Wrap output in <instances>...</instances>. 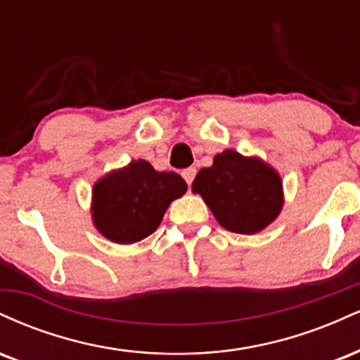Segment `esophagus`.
<instances>
[{
  "label": "esophagus",
  "instance_id": "34e87169",
  "mask_svg": "<svg viewBox=\"0 0 360 360\" xmlns=\"http://www.w3.org/2000/svg\"><path fill=\"white\" fill-rule=\"evenodd\" d=\"M194 176H196V169L194 167H188L183 171V177H184L186 183H188V186H191Z\"/></svg>",
  "mask_w": 360,
  "mask_h": 360
}]
</instances>
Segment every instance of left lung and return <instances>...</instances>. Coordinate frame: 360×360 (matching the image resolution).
<instances>
[{
	"instance_id": "obj_1",
	"label": "left lung",
	"mask_w": 360,
	"mask_h": 360,
	"mask_svg": "<svg viewBox=\"0 0 360 360\" xmlns=\"http://www.w3.org/2000/svg\"><path fill=\"white\" fill-rule=\"evenodd\" d=\"M193 193L205 203L225 230L252 235L266 229L283 208V181L259 157L223 150L212 167H203L193 181Z\"/></svg>"
}]
</instances>
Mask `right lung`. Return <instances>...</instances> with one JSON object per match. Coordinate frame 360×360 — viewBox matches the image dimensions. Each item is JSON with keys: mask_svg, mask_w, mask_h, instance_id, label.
<instances>
[{"mask_svg": "<svg viewBox=\"0 0 360 360\" xmlns=\"http://www.w3.org/2000/svg\"><path fill=\"white\" fill-rule=\"evenodd\" d=\"M186 189L177 172H159L147 160H131L93 186V223L111 242H140L155 232L169 205Z\"/></svg>", "mask_w": 360, "mask_h": 360, "instance_id": "right-lung-1", "label": "right lung"}]
</instances>
